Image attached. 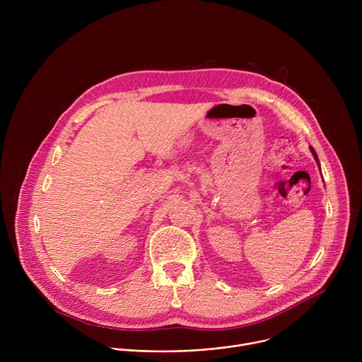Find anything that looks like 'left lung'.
Segmentation results:
<instances>
[{"label": "left lung", "instance_id": "left-lung-1", "mask_svg": "<svg viewBox=\"0 0 362 362\" xmlns=\"http://www.w3.org/2000/svg\"><path fill=\"white\" fill-rule=\"evenodd\" d=\"M311 151H313V154H314V158H315V160H317V163L320 165V160H318V156H317V153H315V150H314V147H311Z\"/></svg>", "mask_w": 362, "mask_h": 362}]
</instances>
